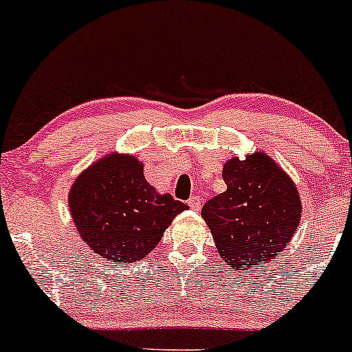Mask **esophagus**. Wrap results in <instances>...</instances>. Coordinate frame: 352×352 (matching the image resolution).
<instances>
[{"label":"esophagus","mask_w":352,"mask_h":352,"mask_svg":"<svg viewBox=\"0 0 352 352\" xmlns=\"http://www.w3.org/2000/svg\"><path fill=\"white\" fill-rule=\"evenodd\" d=\"M187 204H188V207L192 208V210H199V208H200V197H199V195L190 197Z\"/></svg>","instance_id":"obj_1"}]
</instances>
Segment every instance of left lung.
Returning <instances> with one entry per match:
<instances>
[{
  "instance_id": "left-lung-1",
  "label": "left lung",
  "mask_w": 352,
  "mask_h": 352,
  "mask_svg": "<svg viewBox=\"0 0 352 352\" xmlns=\"http://www.w3.org/2000/svg\"><path fill=\"white\" fill-rule=\"evenodd\" d=\"M223 180L227 190L201 208L218 253L235 272L265 265L296 232L301 218L298 190L263 152L228 160Z\"/></svg>"
}]
</instances>
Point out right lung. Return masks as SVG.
Wrapping results in <instances>:
<instances>
[{
  "instance_id": "add662e5",
  "label": "right lung",
  "mask_w": 352,
  "mask_h": 352,
  "mask_svg": "<svg viewBox=\"0 0 352 352\" xmlns=\"http://www.w3.org/2000/svg\"><path fill=\"white\" fill-rule=\"evenodd\" d=\"M187 208L168 193H157L132 155L111 153L80 173L69 192L80 238L116 265L151 253L177 213Z\"/></svg>"
}]
</instances>
